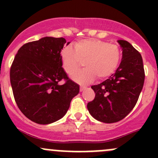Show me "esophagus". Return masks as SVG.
Instances as JSON below:
<instances>
[{"mask_svg": "<svg viewBox=\"0 0 158 158\" xmlns=\"http://www.w3.org/2000/svg\"><path fill=\"white\" fill-rule=\"evenodd\" d=\"M85 89V87L83 86V85H80V87H79V90H80V92H82V91H83Z\"/></svg>", "mask_w": 158, "mask_h": 158, "instance_id": "1", "label": "esophagus"}]
</instances>
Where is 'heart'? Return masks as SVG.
Masks as SVG:
<instances>
[{
	"label": "heart",
	"instance_id": "obj_1",
	"mask_svg": "<svg viewBox=\"0 0 158 158\" xmlns=\"http://www.w3.org/2000/svg\"><path fill=\"white\" fill-rule=\"evenodd\" d=\"M122 60V50L116 44L97 39H85L73 44V49L66 47L61 52V61L64 71L72 76L82 66L85 69L73 75L75 81L88 84L104 79L114 73Z\"/></svg>",
	"mask_w": 158,
	"mask_h": 158
}]
</instances>
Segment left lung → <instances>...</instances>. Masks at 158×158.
Returning <instances> with one entry per match:
<instances>
[{
    "instance_id": "obj_1",
    "label": "left lung",
    "mask_w": 158,
    "mask_h": 158,
    "mask_svg": "<svg viewBox=\"0 0 158 158\" xmlns=\"http://www.w3.org/2000/svg\"><path fill=\"white\" fill-rule=\"evenodd\" d=\"M122 60L114 74L92 85L95 98L87 104L91 115L104 123L122 120L136 105L144 85V69L141 53L125 40H118Z\"/></svg>"
}]
</instances>
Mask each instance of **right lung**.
<instances>
[{
    "label": "right lung",
    "instance_id": "right-lung-1",
    "mask_svg": "<svg viewBox=\"0 0 158 158\" xmlns=\"http://www.w3.org/2000/svg\"><path fill=\"white\" fill-rule=\"evenodd\" d=\"M66 42L63 37L47 36L27 43L17 51L10 66L16 103L35 123L47 125L62 118L79 92V85L62 67L60 53ZM62 80L65 82L60 85Z\"/></svg>",
    "mask_w": 158,
    "mask_h": 158
}]
</instances>
